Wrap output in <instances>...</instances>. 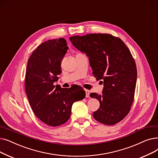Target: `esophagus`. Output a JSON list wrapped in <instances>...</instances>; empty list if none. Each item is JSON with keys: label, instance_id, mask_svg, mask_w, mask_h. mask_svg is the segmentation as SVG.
<instances>
[{"label": "esophagus", "instance_id": "1", "mask_svg": "<svg viewBox=\"0 0 158 158\" xmlns=\"http://www.w3.org/2000/svg\"><path fill=\"white\" fill-rule=\"evenodd\" d=\"M85 93H86V97L89 98V94H90V91H89V90H87V89H85Z\"/></svg>", "mask_w": 158, "mask_h": 158}]
</instances>
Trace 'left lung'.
Instances as JSON below:
<instances>
[{"instance_id":"left-lung-1","label":"left lung","mask_w":158,"mask_h":158,"mask_svg":"<svg viewBox=\"0 0 158 158\" xmlns=\"http://www.w3.org/2000/svg\"><path fill=\"white\" fill-rule=\"evenodd\" d=\"M69 39L88 56L94 77L103 80L102 94H90L100 104L93 117L105 125L118 123L129 112L136 88V65L130 50L121 39L109 34L76 35Z\"/></svg>"}]
</instances>
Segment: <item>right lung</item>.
<instances>
[{
    "mask_svg": "<svg viewBox=\"0 0 158 158\" xmlns=\"http://www.w3.org/2000/svg\"><path fill=\"white\" fill-rule=\"evenodd\" d=\"M67 49L64 38L49 40L33 52L27 62L25 89L29 104L36 117L51 127L67 122L73 103L85 97L82 87L53 85L62 73L60 64Z\"/></svg>",
    "mask_w": 158,
    "mask_h": 158,
    "instance_id": "right-lung-1",
    "label": "right lung"
}]
</instances>
